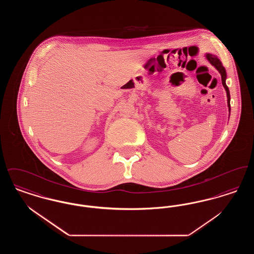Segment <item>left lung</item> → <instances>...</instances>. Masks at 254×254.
Here are the masks:
<instances>
[{"mask_svg": "<svg viewBox=\"0 0 254 254\" xmlns=\"http://www.w3.org/2000/svg\"><path fill=\"white\" fill-rule=\"evenodd\" d=\"M205 58L207 59V61L217 69L219 73L221 74V78H222V84H223V86L225 87V89H226V91H227V97H228V107H229V110H230V90H229V87H228V85L226 84V79H227V72H226V69H225V67L223 66V64H222V63H221V61L218 59L216 56H214V55H212V54H209V53H206L205 54Z\"/></svg>", "mask_w": 254, "mask_h": 254, "instance_id": "8db88e82", "label": "left lung"}]
</instances>
